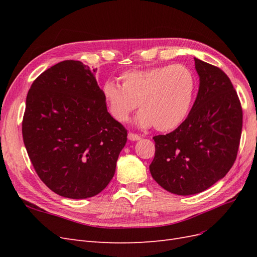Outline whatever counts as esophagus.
Segmentation results:
<instances>
[{
  "label": "esophagus",
  "mask_w": 257,
  "mask_h": 257,
  "mask_svg": "<svg viewBox=\"0 0 257 257\" xmlns=\"http://www.w3.org/2000/svg\"><path fill=\"white\" fill-rule=\"evenodd\" d=\"M127 137H128L130 141H132V142H136V141H139V139H141V136H139L138 134H134V133H128Z\"/></svg>",
  "instance_id": "obj_1"
}]
</instances>
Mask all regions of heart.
<instances>
[{
    "label": "heart",
    "instance_id": "b5f03b06",
    "mask_svg": "<svg viewBox=\"0 0 257 257\" xmlns=\"http://www.w3.org/2000/svg\"><path fill=\"white\" fill-rule=\"evenodd\" d=\"M119 79L121 84L108 79L102 87L108 111L116 121L126 122L139 103L142 110L135 121L142 128H177L189 115L196 97V76L183 64L128 69Z\"/></svg>",
    "mask_w": 257,
    "mask_h": 257
}]
</instances>
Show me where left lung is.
I'll return each instance as SVG.
<instances>
[{
	"instance_id": "1",
	"label": "left lung",
	"mask_w": 257,
	"mask_h": 257,
	"mask_svg": "<svg viewBox=\"0 0 257 257\" xmlns=\"http://www.w3.org/2000/svg\"><path fill=\"white\" fill-rule=\"evenodd\" d=\"M199 90L192 109L172 133L154 136L152 178L177 195L203 192L226 175L237 158L242 108L228 76L194 58Z\"/></svg>"
}]
</instances>
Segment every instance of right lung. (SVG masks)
<instances>
[{
	"label": "right lung",
	"instance_id": "right-lung-1",
	"mask_svg": "<svg viewBox=\"0 0 257 257\" xmlns=\"http://www.w3.org/2000/svg\"><path fill=\"white\" fill-rule=\"evenodd\" d=\"M22 137L36 174L58 195H97L112 179L127 131L107 111L95 69L66 60L28 92Z\"/></svg>",
	"mask_w": 257,
	"mask_h": 257
}]
</instances>
